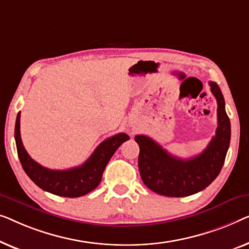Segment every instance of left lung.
<instances>
[{
	"label": "left lung",
	"mask_w": 249,
	"mask_h": 249,
	"mask_svg": "<svg viewBox=\"0 0 249 249\" xmlns=\"http://www.w3.org/2000/svg\"><path fill=\"white\" fill-rule=\"evenodd\" d=\"M218 103V127L215 136L198 156L180 159L145 135H136L140 146L139 170L143 183L157 194L184 197L198 193L218 177L229 149L231 127L225 109V98L215 82H210Z\"/></svg>",
	"instance_id": "left-lung-1"
}]
</instances>
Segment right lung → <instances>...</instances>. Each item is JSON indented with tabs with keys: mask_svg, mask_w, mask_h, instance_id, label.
<instances>
[{
	"mask_svg": "<svg viewBox=\"0 0 249 249\" xmlns=\"http://www.w3.org/2000/svg\"><path fill=\"white\" fill-rule=\"evenodd\" d=\"M15 139L21 166L38 187L48 193L64 197H80L93 191L99 185L108 161L122 143L129 140V136L125 133H118L105 140L85 163L66 170L48 169L31 159L21 141L20 113L17 115Z\"/></svg>",
	"mask_w": 249,
	"mask_h": 249,
	"instance_id": "1",
	"label": "right lung"
}]
</instances>
